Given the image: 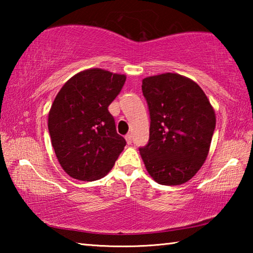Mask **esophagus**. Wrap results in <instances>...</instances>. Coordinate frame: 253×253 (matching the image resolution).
Listing matches in <instances>:
<instances>
[{
    "mask_svg": "<svg viewBox=\"0 0 253 253\" xmlns=\"http://www.w3.org/2000/svg\"><path fill=\"white\" fill-rule=\"evenodd\" d=\"M126 142H127V144L129 145V144H131V140H132V137H131V135L130 134H128V135H126Z\"/></svg>",
    "mask_w": 253,
    "mask_h": 253,
    "instance_id": "34e87169",
    "label": "esophagus"
}]
</instances>
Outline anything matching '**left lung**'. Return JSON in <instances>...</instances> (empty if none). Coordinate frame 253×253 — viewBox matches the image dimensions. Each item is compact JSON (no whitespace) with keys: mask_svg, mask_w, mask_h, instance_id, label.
<instances>
[{"mask_svg":"<svg viewBox=\"0 0 253 253\" xmlns=\"http://www.w3.org/2000/svg\"><path fill=\"white\" fill-rule=\"evenodd\" d=\"M151 127L140 147L148 174L162 185H181L202 168L215 128V113L200 85L178 74L143 79Z\"/></svg>","mask_w":253,"mask_h":253,"instance_id":"left-lung-1","label":"left lung"}]
</instances>
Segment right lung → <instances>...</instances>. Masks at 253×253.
Returning a JSON list of instances; mask_svg holds the SVG:
<instances>
[{"instance_id":"1","label":"right lung","mask_w":253,"mask_h":253,"mask_svg":"<svg viewBox=\"0 0 253 253\" xmlns=\"http://www.w3.org/2000/svg\"><path fill=\"white\" fill-rule=\"evenodd\" d=\"M125 81V75L92 68L71 77L55 96L48 118L51 144L72 178H102L125 147L108 111Z\"/></svg>"}]
</instances>
